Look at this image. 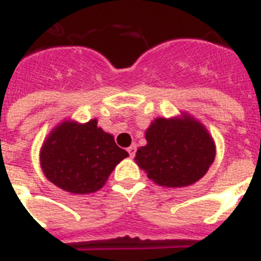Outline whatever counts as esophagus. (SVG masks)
Wrapping results in <instances>:
<instances>
[{
  "label": "esophagus",
  "instance_id": "obj_1",
  "mask_svg": "<svg viewBox=\"0 0 261 261\" xmlns=\"http://www.w3.org/2000/svg\"><path fill=\"white\" fill-rule=\"evenodd\" d=\"M127 151H128V154H130L131 159H133L135 155V151H137V146H135V145H131L130 147H127Z\"/></svg>",
  "mask_w": 261,
  "mask_h": 261
}]
</instances>
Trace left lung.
<instances>
[{
  "label": "left lung",
  "instance_id": "8db88e82",
  "mask_svg": "<svg viewBox=\"0 0 261 261\" xmlns=\"http://www.w3.org/2000/svg\"><path fill=\"white\" fill-rule=\"evenodd\" d=\"M146 146L135 161L149 178L165 187H187L204 176L214 161L215 145L192 118L155 119L146 130Z\"/></svg>",
  "mask_w": 261,
  "mask_h": 261
}]
</instances>
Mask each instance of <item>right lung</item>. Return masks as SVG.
<instances>
[{
    "label": "right lung",
    "instance_id": "add662e5",
    "mask_svg": "<svg viewBox=\"0 0 261 261\" xmlns=\"http://www.w3.org/2000/svg\"><path fill=\"white\" fill-rule=\"evenodd\" d=\"M128 153L115 143L114 137L97 127L96 119L77 124L65 122L55 128L40 151L46 177L71 194H90Z\"/></svg>",
    "mask_w": 261,
    "mask_h": 261
}]
</instances>
